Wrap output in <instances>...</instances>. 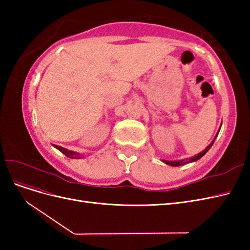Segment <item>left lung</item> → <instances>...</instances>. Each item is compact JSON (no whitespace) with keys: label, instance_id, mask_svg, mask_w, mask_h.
<instances>
[{"label":"left lung","instance_id":"obj_1","mask_svg":"<svg viewBox=\"0 0 250 250\" xmlns=\"http://www.w3.org/2000/svg\"><path fill=\"white\" fill-rule=\"evenodd\" d=\"M214 142H215V139L213 140V142H211L209 145L204 149L202 152H200V153H198L197 155H194L193 157H191V158H188V160H187V161H185V160H181V161H166V160H164L163 162L165 163V164H167V165H169V166H172V167H178V166H183V165H187V164H188V163H193V162H196V161H198L199 158H201L204 154H206L208 151L210 149V147L213 146V144H214Z\"/></svg>","mask_w":250,"mask_h":250}]
</instances>
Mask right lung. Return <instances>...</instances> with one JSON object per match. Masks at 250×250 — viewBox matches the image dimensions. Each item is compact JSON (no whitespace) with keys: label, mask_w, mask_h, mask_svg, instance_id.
I'll return each instance as SVG.
<instances>
[{"label":"right lung","mask_w":250,"mask_h":250,"mask_svg":"<svg viewBox=\"0 0 250 250\" xmlns=\"http://www.w3.org/2000/svg\"><path fill=\"white\" fill-rule=\"evenodd\" d=\"M59 151H62V152L64 154V155H66L67 157H70V158H81V157H83V156H80V154L79 153H76V152H73V151H69V150H66V149H64V148H62V147H59V146H55Z\"/></svg>","instance_id":"right-lung-1"}]
</instances>
